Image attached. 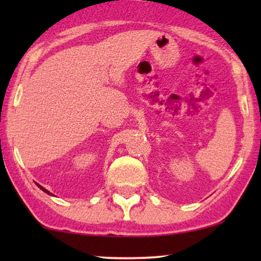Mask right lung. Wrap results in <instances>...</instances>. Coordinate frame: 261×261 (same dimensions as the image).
I'll list each match as a JSON object with an SVG mask.
<instances>
[{
  "label": "right lung",
  "instance_id": "1",
  "mask_svg": "<svg viewBox=\"0 0 261 261\" xmlns=\"http://www.w3.org/2000/svg\"><path fill=\"white\" fill-rule=\"evenodd\" d=\"M37 185H38V187H39V188H40V189L42 190V191H43V192H46V193H48V194H51V193H50L49 191H48V190H46L45 188H42V187H41V185H39V184H37ZM51 196H53V194H51Z\"/></svg>",
  "mask_w": 261,
  "mask_h": 261
}]
</instances>
